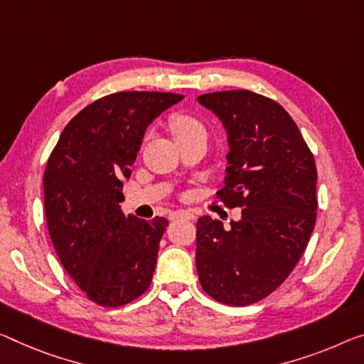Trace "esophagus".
Listing matches in <instances>:
<instances>
[{"mask_svg":"<svg viewBox=\"0 0 364 364\" xmlns=\"http://www.w3.org/2000/svg\"><path fill=\"white\" fill-rule=\"evenodd\" d=\"M193 220V213H190L187 210H177V211H172L169 215V220L174 221V220Z\"/></svg>","mask_w":364,"mask_h":364,"instance_id":"1","label":"esophagus"}]
</instances>
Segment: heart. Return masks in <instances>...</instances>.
<instances>
[{
  "label": "heart",
  "instance_id": "heart-1",
  "mask_svg": "<svg viewBox=\"0 0 364 364\" xmlns=\"http://www.w3.org/2000/svg\"><path fill=\"white\" fill-rule=\"evenodd\" d=\"M171 130L172 135L178 141V139H186L198 132H205V127L198 119H195L192 115L178 114L171 119Z\"/></svg>",
  "mask_w": 364,
  "mask_h": 364
}]
</instances>
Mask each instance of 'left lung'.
Returning a JSON list of instances; mask_svg holds the SVG:
<instances>
[{"mask_svg":"<svg viewBox=\"0 0 364 364\" xmlns=\"http://www.w3.org/2000/svg\"><path fill=\"white\" fill-rule=\"evenodd\" d=\"M226 128L225 187L218 198L242 208L225 229L197 223V272L218 303L249 306L275 291L304 254L316 225V161L282 105L260 94L210 92L198 97Z\"/></svg>","mask_w":364,"mask_h":364,"instance_id":"left-lung-1","label":"left lung"}]
</instances>
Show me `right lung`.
<instances>
[{
  "mask_svg": "<svg viewBox=\"0 0 364 364\" xmlns=\"http://www.w3.org/2000/svg\"><path fill=\"white\" fill-rule=\"evenodd\" d=\"M182 99L148 91L100 97L73 117L47 161L50 239L68 275L99 306L128 304L149 288L169 223L125 216L122 187L148 125Z\"/></svg>",
  "mask_w": 364,
  "mask_h": 364,
  "instance_id": "1",
  "label": "right lung"
}]
</instances>
